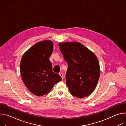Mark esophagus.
<instances>
[{"mask_svg":"<svg viewBox=\"0 0 126 126\" xmlns=\"http://www.w3.org/2000/svg\"><path fill=\"white\" fill-rule=\"evenodd\" d=\"M59 75L61 77V78H62V79H63V78H64V76H63V73H59Z\"/></svg>","mask_w":126,"mask_h":126,"instance_id":"1","label":"esophagus"}]
</instances>
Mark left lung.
<instances>
[{
    "label": "left lung",
    "mask_w": 126,
    "mask_h": 126,
    "mask_svg": "<svg viewBox=\"0 0 126 126\" xmlns=\"http://www.w3.org/2000/svg\"><path fill=\"white\" fill-rule=\"evenodd\" d=\"M68 68L66 83L71 95L82 98L95 90L100 77V65L94 53L79 42L60 43Z\"/></svg>",
    "instance_id": "8db88e82"
}]
</instances>
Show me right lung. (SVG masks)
<instances>
[{
  "instance_id": "add662e5",
  "label": "right lung",
  "mask_w": 126,
  "mask_h": 126,
  "mask_svg": "<svg viewBox=\"0 0 126 126\" xmlns=\"http://www.w3.org/2000/svg\"><path fill=\"white\" fill-rule=\"evenodd\" d=\"M53 44L50 40L37 42L26 51L20 63L22 80L29 90L38 96L48 93L55 84L62 80L53 72L49 57Z\"/></svg>"
}]
</instances>
